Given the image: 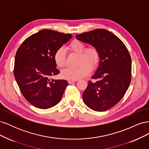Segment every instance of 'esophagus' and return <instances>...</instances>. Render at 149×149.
<instances>
[{"instance_id": "obj_1", "label": "esophagus", "mask_w": 149, "mask_h": 149, "mask_svg": "<svg viewBox=\"0 0 149 149\" xmlns=\"http://www.w3.org/2000/svg\"><path fill=\"white\" fill-rule=\"evenodd\" d=\"M76 81H77V80H68L69 84H72L73 83H74Z\"/></svg>"}]
</instances>
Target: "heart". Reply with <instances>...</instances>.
I'll return each mask as SVG.
<instances>
[{"instance_id":"1","label":"heart","mask_w":149,"mask_h":149,"mask_svg":"<svg viewBox=\"0 0 149 149\" xmlns=\"http://www.w3.org/2000/svg\"><path fill=\"white\" fill-rule=\"evenodd\" d=\"M70 50L79 55L77 67L66 68L61 71V76L68 80H77L88 75L91 70L95 69L100 60V53L94 45L86 48V45L78 40L71 42L68 46ZM66 50L60 47L56 51L54 60L58 66L62 68L66 64Z\"/></svg>"}]
</instances>
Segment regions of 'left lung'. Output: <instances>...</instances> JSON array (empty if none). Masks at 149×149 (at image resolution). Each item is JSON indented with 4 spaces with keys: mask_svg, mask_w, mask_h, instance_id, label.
Here are the masks:
<instances>
[{
    "mask_svg": "<svg viewBox=\"0 0 149 149\" xmlns=\"http://www.w3.org/2000/svg\"><path fill=\"white\" fill-rule=\"evenodd\" d=\"M76 39L96 46L100 53L99 66L83 93L84 102L90 109L105 111L123 97L131 81V58L127 48L114 34L96 29L76 35Z\"/></svg>",
    "mask_w": 149,
    "mask_h": 149,
    "instance_id": "1",
    "label": "left lung"
}]
</instances>
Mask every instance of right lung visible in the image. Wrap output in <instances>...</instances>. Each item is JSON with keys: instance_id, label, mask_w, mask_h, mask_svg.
<instances>
[{"instance_id": "obj_1", "label": "right lung", "mask_w": 149, "mask_h": 149, "mask_svg": "<svg viewBox=\"0 0 149 149\" xmlns=\"http://www.w3.org/2000/svg\"><path fill=\"white\" fill-rule=\"evenodd\" d=\"M71 37L45 29L30 36L17 49L13 74L22 94L33 106L47 109L61 101L68 83L49 77L60 73L54 55Z\"/></svg>"}]
</instances>
